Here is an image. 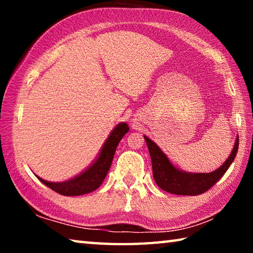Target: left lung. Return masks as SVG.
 I'll return each instance as SVG.
<instances>
[{"instance_id": "left-lung-1", "label": "left lung", "mask_w": 253, "mask_h": 253, "mask_svg": "<svg viewBox=\"0 0 253 253\" xmlns=\"http://www.w3.org/2000/svg\"><path fill=\"white\" fill-rule=\"evenodd\" d=\"M144 138L151 155L153 176L156 184L162 190L177 195H199L211 188L232 164L239 148L237 136L231 154L219 169L211 173H191L175 166L158 145L147 136L144 135Z\"/></svg>"}]
</instances>
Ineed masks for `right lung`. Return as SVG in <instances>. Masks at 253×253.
Masks as SVG:
<instances>
[{
	"label": "right lung",
	"mask_w": 253,
	"mask_h": 253,
	"mask_svg": "<svg viewBox=\"0 0 253 253\" xmlns=\"http://www.w3.org/2000/svg\"><path fill=\"white\" fill-rule=\"evenodd\" d=\"M128 130H129V127L126 123H119L110 132L104 146L100 149L97 160L87 169H84L83 173L77 175L74 178H70L65 182H49L46 179L39 177L38 175L36 176L44 185L61 195L76 196L90 193V192L97 190L104 182L111 163H113V158L118 144L124 135L127 134Z\"/></svg>",
	"instance_id": "right-lung-1"
}]
</instances>
